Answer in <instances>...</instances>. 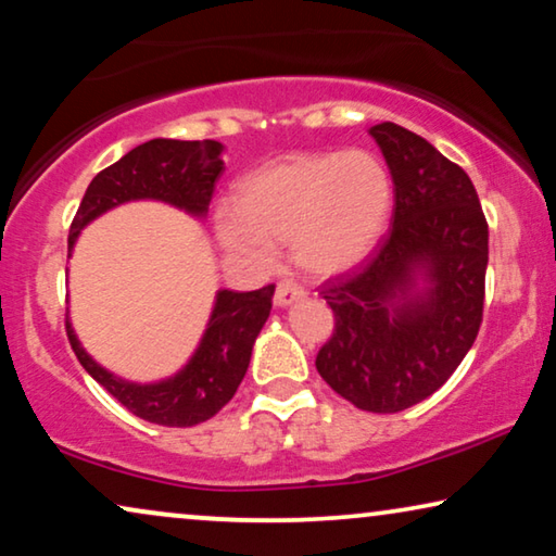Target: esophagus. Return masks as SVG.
Masks as SVG:
<instances>
[{"mask_svg": "<svg viewBox=\"0 0 556 556\" xmlns=\"http://www.w3.org/2000/svg\"><path fill=\"white\" fill-rule=\"evenodd\" d=\"M306 295V291H303V286L295 283V280H278L276 286V295H273V301H276V306H291L293 301H299Z\"/></svg>", "mask_w": 556, "mask_h": 556, "instance_id": "1", "label": "esophagus"}]
</instances>
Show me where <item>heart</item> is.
Wrapping results in <instances>:
<instances>
[{"label":"heart","instance_id":"heart-1","mask_svg":"<svg viewBox=\"0 0 556 556\" xmlns=\"http://www.w3.org/2000/svg\"><path fill=\"white\" fill-rule=\"evenodd\" d=\"M390 204V177L367 151L293 154L240 181L217 215V240L255 263L270 261V242H291L301 268L326 276L375 245Z\"/></svg>","mask_w":556,"mask_h":556}]
</instances>
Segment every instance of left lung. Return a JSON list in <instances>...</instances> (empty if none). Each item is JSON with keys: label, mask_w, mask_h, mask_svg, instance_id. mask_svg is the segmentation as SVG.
I'll list each match as a JSON object with an SVG mask.
<instances>
[{"label": "left lung", "mask_w": 556, "mask_h": 556, "mask_svg": "<svg viewBox=\"0 0 556 556\" xmlns=\"http://www.w3.org/2000/svg\"><path fill=\"white\" fill-rule=\"evenodd\" d=\"M369 134L394 181L392 227L367 261L321 286L333 333L316 369L354 407L387 415L440 390L473 346L489 223L468 174L430 141L392 121Z\"/></svg>", "instance_id": "left-lung-1"}]
</instances>
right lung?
Segmentation results:
<instances>
[{
    "label": "right lung",
    "instance_id": "add662e5",
    "mask_svg": "<svg viewBox=\"0 0 556 556\" xmlns=\"http://www.w3.org/2000/svg\"><path fill=\"white\" fill-rule=\"evenodd\" d=\"M219 154L223 143L210 139H151L131 149L109 169L98 172L88 185L67 235V255L90 219L131 200H162L202 217L215 194V181L225 172ZM273 291L276 286L248 293L219 291L192 359L177 377L156 384H134L113 377L86 354L67 318L65 331L83 369L128 413L164 428H192L215 417L238 392L257 333L270 316Z\"/></svg>",
    "mask_w": 556,
    "mask_h": 556
}]
</instances>
